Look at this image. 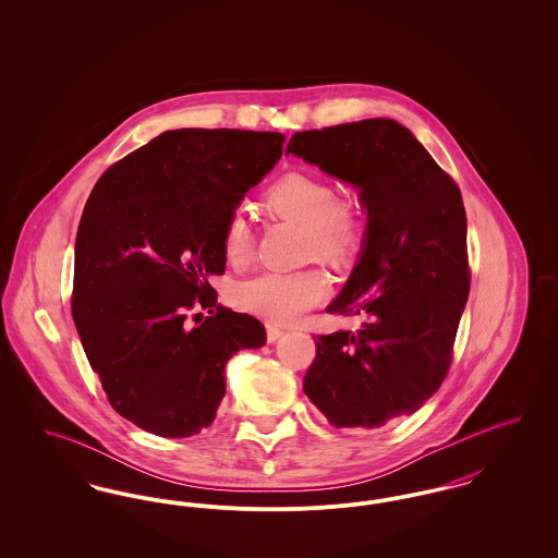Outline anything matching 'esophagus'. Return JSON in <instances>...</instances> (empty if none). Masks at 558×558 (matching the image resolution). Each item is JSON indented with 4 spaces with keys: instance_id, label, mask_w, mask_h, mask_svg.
Segmentation results:
<instances>
[{
    "instance_id": "1",
    "label": "esophagus",
    "mask_w": 558,
    "mask_h": 558,
    "mask_svg": "<svg viewBox=\"0 0 558 558\" xmlns=\"http://www.w3.org/2000/svg\"><path fill=\"white\" fill-rule=\"evenodd\" d=\"M282 335H284V330H282V328H278L276 324H267V343L278 341Z\"/></svg>"
}]
</instances>
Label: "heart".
I'll return each instance as SVG.
<instances>
[{
	"instance_id": "1",
	"label": "heart",
	"mask_w": 558,
	"mask_h": 558,
	"mask_svg": "<svg viewBox=\"0 0 558 558\" xmlns=\"http://www.w3.org/2000/svg\"><path fill=\"white\" fill-rule=\"evenodd\" d=\"M264 209L305 228L307 257L345 259L362 242V219L328 182L289 173L267 187ZM221 251L230 266H244L255 251V234L244 213H230L221 230ZM328 296V278L319 269L264 271L234 289L236 305L276 324H291Z\"/></svg>"
}]
</instances>
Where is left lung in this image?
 Wrapping results in <instances>:
<instances>
[{
	"instance_id": "8db88e82",
	"label": "left lung",
	"mask_w": 558,
	"mask_h": 558,
	"mask_svg": "<svg viewBox=\"0 0 558 558\" xmlns=\"http://www.w3.org/2000/svg\"><path fill=\"white\" fill-rule=\"evenodd\" d=\"M287 153L360 187L368 234L328 314L366 316L357 332L316 337L303 391L337 428L414 414L448 376L471 267L462 194L391 119L296 132Z\"/></svg>"
}]
</instances>
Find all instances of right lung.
<instances>
[{
    "mask_svg": "<svg viewBox=\"0 0 558 558\" xmlns=\"http://www.w3.org/2000/svg\"><path fill=\"white\" fill-rule=\"evenodd\" d=\"M287 135L171 130L110 165L75 240L71 310L110 405L160 437L207 428L228 360L266 343L253 316L217 303L221 230L282 157ZM207 308L210 316H186Z\"/></svg>",
    "mask_w": 558,
    "mask_h": 558,
    "instance_id": "obj_1",
    "label": "right lung"
}]
</instances>
